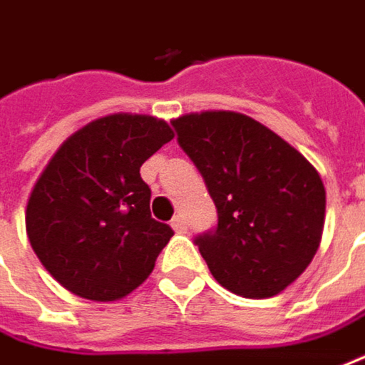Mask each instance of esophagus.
Here are the masks:
<instances>
[{
	"mask_svg": "<svg viewBox=\"0 0 365 365\" xmlns=\"http://www.w3.org/2000/svg\"><path fill=\"white\" fill-rule=\"evenodd\" d=\"M171 229L175 230V232H187V222H185V218H183L182 214H175V216H173Z\"/></svg>",
	"mask_w": 365,
	"mask_h": 365,
	"instance_id": "34e87169",
	"label": "esophagus"
}]
</instances>
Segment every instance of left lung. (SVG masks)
Masks as SVG:
<instances>
[{"label":"left lung","mask_w":365,"mask_h":365,"mask_svg":"<svg viewBox=\"0 0 365 365\" xmlns=\"http://www.w3.org/2000/svg\"><path fill=\"white\" fill-rule=\"evenodd\" d=\"M171 124L218 212V225L196 237L214 279L245 298L288 288L321 245L325 185L317 169L245 114H185Z\"/></svg>","instance_id":"obj_1"}]
</instances>
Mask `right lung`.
I'll list each match as a JSON object with an SVG mask.
<instances>
[{"instance_id":"right-lung-1","label":"right lung","mask_w":365,"mask_h":365,"mask_svg":"<svg viewBox=\"0 0 365 365\" xmlns=\"http://www.w3.org/2000/svg\"><path fill=\"white\" fill-rule=\"evenodd\" d=\"M171 138L169 124L153 116H103L69 136L40 173L26 232L69 292L110 302L149 277L173 230L151 216L140 165Z\"/></svg>"}]
</instances>
